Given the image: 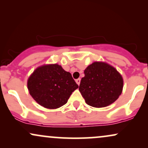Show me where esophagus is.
Returning <instances> with one entry per match:
<instances>
[{"label":"esophagus","mask_w":148,"mask_h":148,"mask_svg":"<svg viewBox=\"0 0 148 148\" xmlns=\"http://www.w3.org/2000/svg\"><path fill=\"white\" fill-rule=\"evenodd\" d=\"M76 83L78 85H80V83H81V79H76Z\"/></svg>","instance_id":"obj_1"}]
</instances>
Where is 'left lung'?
Segmentation results:
<instances>
[{
	"label": "left lung",
	"mask_w": 148,
	"mask_h": 148,
	"mask_svg": "<svg viewBox=\"0 0 148 148\" xmlns=\"http://www.w3.org/2000/svg\"><path fill=\"white\" fill-rule=\"evenodd\" d=\"M79 91L86 103L95 108H102L118 99L123 89L121 74L111 64L95 61L84 70Z\"/></svg>",
	"instance_id": "1"
}]
</instances>
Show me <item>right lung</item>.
Returning <instances> with one entry per match:
<instances>
[{
	"label": "right lung",
	"instance_id": "1",
	"mask_svg": "<svg viewBox=\"0 0 148 148\" xmlns=\"http://www.w3.org/2000/svg\"><path fill=\"white\" fill-rule=\"evenodd\" d=\"M27 86L35 101L49 109L65 104L72 93L79 88L72 74L58 64L37 67L28 78Z\"/></svg>",
	"mask_w": 148,
	"mask_h": 148
}]
</instances>
